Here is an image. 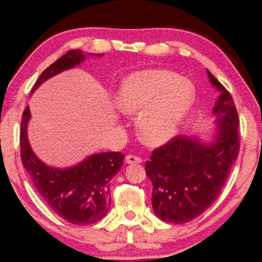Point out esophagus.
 Instances as JSON below:
<instances>
[{"label":"esophagus","instance_id":"34e87169","mask_svg":"<svg viewBox=\"0 0 262 262\" xmlns=\"http://www.w3.org/2000/svg\"><path fill=\"white\" fill-rule=\"evenodd\" d=\"M125 161H126L127 164H135V163H141L143 160L140 157H136V155L129 154L125 158Z\"/></svg>","mask_w":262,"mask_h":262}]
</instances>
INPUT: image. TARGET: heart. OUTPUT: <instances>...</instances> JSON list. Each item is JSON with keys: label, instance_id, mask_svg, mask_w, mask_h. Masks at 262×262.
Masks as SVG:
<instances>
[{"label": "heart", "instance_id": "b5f03b06", "mask_svg": "<svg viewBox=\"0 0 262 262\" xmlns=\"http://www.w3.org/2000/svg\"><path fill=\"white\" fill-rule=\"evenodd\" d=\"M192 83L165 70L135 72L122 81L117 104L127 115L140 114L144 142L161 145L173 137L194 102Z\"/></svg>", "mask_w": 262, "mask_h": 262}]
</instances>
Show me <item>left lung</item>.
<instances>
[{
    "mask_svg": "<svg viewBox=\"0 0 262 262\" xmlns=\"http://www.w3.org/2000/svg\"><path fill=\"white\" fill-rule=\"evenodd\" d=\"M207 74L222 92L213 109L217 124L213 142L178 135L154 149L145 164L146 176L153 183V210L166 223H188L210 207L240 151L234 101L208 70Z\"/></svg>",
    "mask_w": 262,
    "mask_h": 262,
    "instance_id": "left-lung-1",
    "label": "left lung"
}]
</instances>
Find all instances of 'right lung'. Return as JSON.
<instances>
[{
    "label": "right lung",
    "instance_id": "right-lung-1",
    "mask_svg": "<svg viewBox=\"0 0 262 262\" xmlns=\"http://www.w3.org/2000/svg\"><path fill=\"white\" fill-rule=\"evenodd\" d=\"M84 58L80 49L64 54L42 72L31 93L52 76L74 68ZM30 117V109L27 107L21 120V161L38 193L55 213L71 224L86 225L101 220L110 207V181L120 171L125 155L120 152L98 153L72 168L48 166L32 152L28 141Z\"/></svg>",
    "mask_w": 262,
    "mask_h": 262
}]
</instances>
